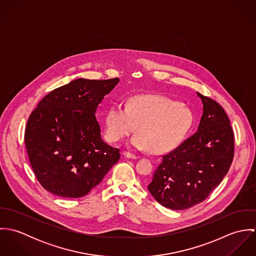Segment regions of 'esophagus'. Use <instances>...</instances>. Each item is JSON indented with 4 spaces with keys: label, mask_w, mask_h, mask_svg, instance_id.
I'll return each mask as SVG.
<instances>
[{
    "label": "esophagus",
    "mask_w": 256,
    "mask_h": 256,
    "mask_svg": "<svg viewBox=\"0 0 256 256\" xmlns=\"http://www.w3.org/2000/svg\"><path fill=\"white\" fill-rule=\"evenodd\" d=\"M123 156H124L125 158H133V160H135V158H138L136 154H131V152H123Z\"/></svg>",
    "instance_id": "34e87169"
}]
</instances>
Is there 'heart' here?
I'll return each instance as SVG.
<instances>
[{
	"mask_svg": "<svg viewBox=\"0 0 256 256\" xmlns=\"http://www.w3.org/2000/svg\"><path fill=\"white\" fill-rule=\"evenodd\" d=\"M193 124L189 108L162 96L143 94L132 98L125 108L112 106L106 118V137L116 143L139 131L130 140L137 150L166 152L186 137Z\"/></svg>",
	"mask_w": 256,
	"mask_h": 256,
	"instance_id": "obj_1",
	"label": "heart"
}]
</instances>
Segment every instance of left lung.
<instances>
[{
    "instance_id": "obj_1",
    "label": "left lung",
    "mask_w": 256,
    "mask_h": 256,
    "mask_svg": "<svg viewBox=\"0 0 256 256\" xmlns=\"http://www.w3.org/2000/svg\"><path fill=\"white\" fill-rule=\"evenodd\" d=\"M203 104L198 130L162 156L148 190L164 207L188 209L203 202L228 174L234 158V132L219 104L197 92Z\"/></svg>"
}]
</instances>
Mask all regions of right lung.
<instances>
[{
  "instance_id": "add662e5",
  "label": "right lung",
  "mask_w": 256,
  "mask_h": 256,
  "mask_svg": "<svg viewBox=\"0 0 256 256\" xmlns=\"http://www.w3.org/2000/svg\"><path fill=\"white\" fill-rule=\"evenodd\" d=\"M118 82V78L74 80L45 96L32 112L24 142L44 189L59 197H82L119 160V148L102 139L96 117L98 104Z\"/></svg>"
}]
</instances>
